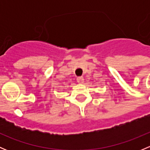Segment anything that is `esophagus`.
<instances>
[{"label": "esophagus", "mask_w": 150, "mask_h": 150, "mask_svg": "<svg viewBox=\"0 0 150 150\" xmlns=\"http://www.w3.org/2000/svg\"><path fill=\"white\" fill-rule=\"evenodd\" d=\"M77 81H78V83L79 84H83L84 82V79L83 77H78V78H77Z\"/></svg>", "instance_id": "34e87169"}]
</instances>
